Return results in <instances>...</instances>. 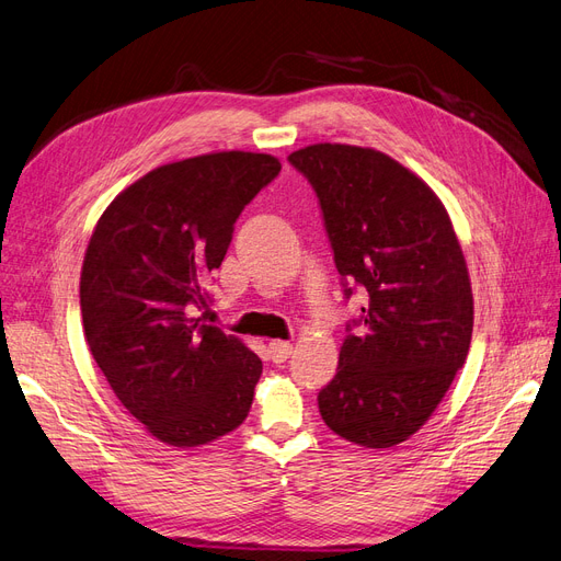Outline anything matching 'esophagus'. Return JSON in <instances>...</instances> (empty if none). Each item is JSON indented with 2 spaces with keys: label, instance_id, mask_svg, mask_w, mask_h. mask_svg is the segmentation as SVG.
Segmentation results:
<instances>
[{
  "label": "esophagus",
  "instance_id": "obj_1",
  "mask_svg": "<svg viewBox=\"0 0 561 561\" xmlns=\"http://www.w3.org/2000/svg\"><path fill=\"white\" fill-rule=\"evenodd\" d=\"M291 352H294V345H291V342H284V340H273L267 345V354H270V358L275 360V364H284V360L291 356Z\"/></svg>",
  "mask_w": 561,
  "mask_h": 561
}]
</instances>
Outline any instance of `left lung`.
<instances>
[{"instance_id": "obj_1", "label": "left lung", "mask_w": 561, "mask_h": 561, "mask_svg": "<svg viewBox=\"0 0 561 561\" xmlns=\"http://www.w3.org/2000/svg\"><path fill=\"white\" fill-rule=\"evenodd\" d=\"M288 162L317 195L342 294L368 300L317 396L321 420L356 445H399L438 408L471 347L457 234L436 193L385 153L314 144Z\"/></svg>"}]
</instances>
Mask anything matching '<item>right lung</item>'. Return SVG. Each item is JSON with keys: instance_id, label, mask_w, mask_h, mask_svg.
<instances>
[{"instance_id": "obj_1", "label": "right lung", "mask_w": 561, "mask_h": 561, "mask_svg": "<svg viewBox=\"0 0 561 561\" xmlns=\"http://www.w3.org/2000/svg\"><path fill=\"white\" fill-rule=\"evenodd\" d=\"M265 153L170 162L106 207L81 270L90 354L118 401L162 443L197 447L238 428L263 373L238 337L205 323L203 286L244 207L279 174Z\"/></svg>"}]
</instances>
